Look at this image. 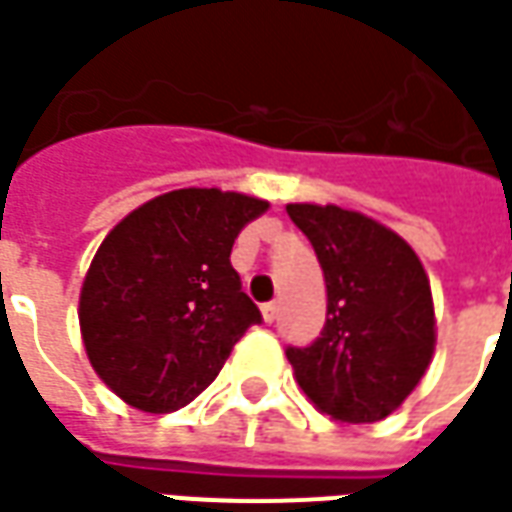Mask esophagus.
<instances>
[{"label": "esophagus", "instance_id": "obj_1", "mask_svg": "<svg viewBox=\"0 0 512 512\" xmlns=\"http://www.w3.org/2000/svg\"><path fill=\"white\" fill-rule=\"evenodd\" d=\"M277 311H280V308H277V302H266V305L260 308V314H263L266 322H274V319H277Z\"/></svg>", "mask_w": 512, "mask_h": 512}]
</instances>
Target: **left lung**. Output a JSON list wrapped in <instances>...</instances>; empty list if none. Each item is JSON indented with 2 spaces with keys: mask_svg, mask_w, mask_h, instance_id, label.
<instances>
[{
  "mask_svg": "<svg viewBox=\"0 0 512 512\" xmlns=\"http://www.w3.org/2000/svg\"><path fill=\"white\" fill-rule=\"evenodd\" d=\"M325 274L328 316L311 347H288L294 378L322 415L375 423L429 370L437 319L417 252L375 218L336 204H285Z\"/></svg>",
  "mask_w": 512,
  "mask_h": 512,
  "instance_id": "8db88e82",
  "label": "left lung"
}]
</instances>
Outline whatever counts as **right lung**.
<instances>
[{"label":"right lung","mask_w":512,"mask_h":512,"mask_svg":"<svg viewBox=\"0 0 512 512\" xmlns=\"http://www.w3.org/2000/svg\"><path fill=\"white\" fill-rule=\"evenodd\" d=\"M269 201L182 187L139 204L103 238L78 302L81 339L100 381L139 412L196 401L235 342L260 322L229 255Z\"/></svg>","instance_id":"obj_1"}]
</instances>
